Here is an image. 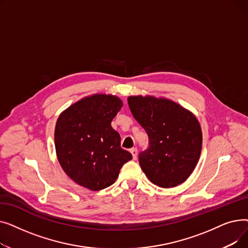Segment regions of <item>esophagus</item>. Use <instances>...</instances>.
Instances as JSON below:
<instances>
[{
    "mask_svg": "<svg viewBox=\"0 0 248 248\" xmlns=\"http://www.w3.org/2000/svg\"><path fill=\"white\" fill-rule=\"evenodd\" d=\"M131 153H132V155H133V158L136 160L137 157H138V150H137L136 148L131 149Z\"/></svg>",
    "mask_w": 248,
    "mask_h": 248,
    "instance_id": "34e87169",
    "label": "esophagus"
}]
</instances>
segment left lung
Returning a JSON list of instances; mask_svg holds the SVG:
<instances>
[{
  "mask_svg": "<svg viewBox=\"0 0 248 248\" xmlns=\"http://www.w3.org/2000/svg\"><path fill=\"white\" fill-rule=\"evenodd\" d=\"M135 119L149 136L150 148L139 155L153 184L173 188L190 177L202 150L200 124L190 110L165 97L128 96Z\"/></svg>",
  "mask_w": 248,
  "mask_h": 248,
  "instance_id": "1",
  "label": "left lung"
}]
</instances>
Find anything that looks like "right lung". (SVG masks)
Here are the masks:
<instances>
[{
  "mask_svg": "<svg viewBox=\"0 0 248 248\" xmlns=\"http://www.w3.org/2000/svg\"><path fill=\"white\" fill-rule=\"evenodd\" d=\"M124 106L121 98L96 93L63 110L56 123V155L63 171L91 191L112 185L121 168L133 159L121 148V136L111 121Z\"/></svg>",
  "mask_w": 248,
  "mask_h": 248,
  "instance_id": "obj_1",
  "label": "right lung"
}]
</instances>
